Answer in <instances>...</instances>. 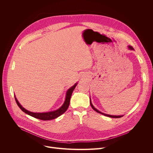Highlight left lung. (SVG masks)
Listing matches in <instances>:
<instances>
[{
    "instance_id": "1",
    "label": "left lung",
    "mask_w": 153,
    "mask_h": 153,
    "mask_svg": "<svg viewBox=\"0 0 153 153\" xmlns=\"http://www.w3.org/2000/svg\"><path fill=\"white\" fill-rule=\"evenodd\" d=\"M128 48H129V50H134V48H133L131 46H128ZM90 105H91V107L93 108V110H94L95 111H96L97 113H100V114H103V115H104V116H105L110 117H111V118H120V117H122L123 116H113V115H110V114H106L103 113H102V112L99 111L98 110H97V109H96V108H94V106L93 105V104H92V103H91V99H90Z\"/></svg>"
}]
</instances>
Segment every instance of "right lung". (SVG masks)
Returning a JSON list of instances; mask_svg holds the SVG:
<instances>
[{
  "instance_id": "obj_1",
  "label": "right lung",
  "mask_w": 153,
  "mask_h": 153,
  "mask_svg": "<svg viewBox=\"0 0 153 153\" xmlns=\"http://www.w3.org/2000/svg\"><path fill=\"white\" fill-rule=\"evenodd\" d=\"M77 84V83H76L74 84V85H73V86L71 87L70 89H68V90L67 91V93L66 98H65V102L63 103L62 106L58 109V110H55L54 111H50V112H48V113H39L30 112V111L27 110L26 109H25L22 106V105L19 103V102L17 100L16 97L15 96H14V97H15V100H16V102L17 105L21 109L22 111H24L25 113H26V114H28V115H30V116H32L34 118L39 119L42 120H52V119H54L58 117L59 116H60V115L63 114L65 111L67 110V109H68V108L70 105V99H71L73 91H74Z\"/></svg>"
}]
</instances>
